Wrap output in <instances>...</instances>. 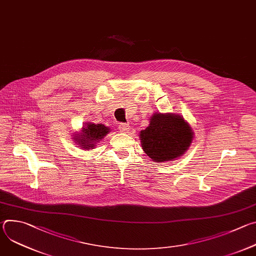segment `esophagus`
Masks as SVG:
<instances>
[{
    "label": "esophagus",
    "mask_w": 256,
    "mask_h": 256,
    "mask_svg": "<svg viewBox=\"0 0 256 256\" xmlns=\"http://www.w3.org/2000/svg\"><path fill=\"white\" fill-rule=\"evenodd\" d=\"M118 128H120V130H122V132H126L130 130V124H124V122H122V124H120Z\"/></svg>",
    "instance_id": "34e87169"
}]
</instances>
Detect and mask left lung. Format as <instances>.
I'll use <instances>...</instances> for the list:
<instances>
[{"label": "left lung", "mask_w": 256, "mask_h": 256, "mask_svg": "<svg viewBox=\"0 0 256 256\" xmlns=\"http://www.w3.org/2000/svg\"><path fill=\"white\" fill-rule=\"evenodd\" d=\"M192 128L179 116L155 114L150 126L140 132L144 152L153 161L164 162L184 154L192 140Z\"/></svg>", "instance_id": "left-lung-1"}]
</instances>
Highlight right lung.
Here are the masks:
<instances>
[{"label":"right lung","mask_w":256,"mask_h":256,"mask_svg":"<svg viewBox=\"0 0 256 256\" xmlns=\"http://www.w3.org/2000/svg\"><path fill=\"white\" fill-rule=\"evenodd\" d=\"M109 128L104 124H89L86 128H83V134L80 136H75L78 140V144L84 149H91L94 147V144L99 142L103 136L107 134Z\"/></svg>","instance_id":"right-lung-1"}]
</instances>
